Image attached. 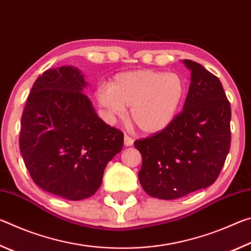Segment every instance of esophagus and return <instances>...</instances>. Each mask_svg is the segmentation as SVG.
Wrapping results in <instances>:
<instances>
[{"label":"esophagus","mask_w":251,"mask_h":251,"mask_svg":"<svg viewBox=\"0 0 251 251\" xmlns=\"http://www.w3.org/2000/svg\"><path fill=\"white\" fill-rule=\"evenodd\" d=\"M134 144V139L130 137V136H128V135H125L124 136V145L126 146V147H128V146H131Z\"/></svg>","instance_id":"obj_1"}]
</instances>
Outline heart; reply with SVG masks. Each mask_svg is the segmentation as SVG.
I'll return each instance as SVG.
<instances>
[{
  "instance_id": "1",
  "label": "heart",
  "mask_w": 251,
  "mask_h": 251,
  "mask_svg": "<svg viewBox=\"0 0 251 251\" xmlns=\"http://www.w3.org/2000/svg\"><path fill=\"white\" fill-rule=\"evenodd\" d=\"M185 96L179 75L151 70L117 74L109 85H100L96 100L112 120L126 115L144 133L154 134L171 125Z\"/></svg>"
}]
</instances>
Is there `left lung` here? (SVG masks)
<instances>
[{"instance_id":"8db88e82","label":"left lung","mask_w":251,"mask_h":251,"mask_svg":"<svg viewBox=\"0 0 251 251\" xmlns=\"http://www.w3.org/2000/svg\"><path fill=\"white\" fill-rule=\"evenodd\" d=\"M182 63L192 72L182 110L164 130L134 143L143 158V189L166 201L214 184L231 141L230 103L219 78L199 63Z\"/></svg>"}]
</instances>
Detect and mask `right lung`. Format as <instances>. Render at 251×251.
Listing matches in <instances>:
<instances>
[{
    "label": "right lung",
    "instance_id": "add662e5",
    "mask_svg": "<svg viewBox=\"0 0 251 251\" xmlns=\"http://www.w3.org/2000/svg\"><path fill=\"white\" fill-rule=\"evenodd\" d=\"M73 66L45 71L33 84L21 120L20 151L33 181L53 195L82 201L101 185L124 134L97 115Z\"/></svg>",
    "mask_w": 251,
    "mask_h": 251
}]
</instances>
